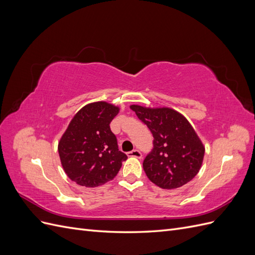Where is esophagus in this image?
I'll list each match as a JSON object with an SVG mask.
<instances>
[{
	"instance_id": "34e87169",
	"label": "esophagus",
	"mask_w": 255,
	"mask_h": 255,
	"mask_svg": "<svg viewBox=\"0 0 255 255\" xmlns=\"http://www.w3.org/2000/svg\"><path fill=\"white\" fill-rule=\"evenodd\" d=\"M128 156L129 157H136V158H141L142 154L139 150H133V151H129L128 152Z\"/></svg>"
}]
</instances>
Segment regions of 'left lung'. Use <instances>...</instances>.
Here are the masks:
<instances>
[{"label":"left lung","mask_w":255,"mask_h":255,"mask_svg":"<svg viewBox=\"0 0 255 255\" xmlns=\"http://www.w3.org/2000/svg\"><path fill=\"white\" fill-rule=\"evenodd\" d=\"M129 107L154 138L153 149L142 163L149 180L160 188L173 189L194 179L201 168L205 149L188 120L167 107Z\"/></svg>","instance_id":"obj_1"}]
</instances>
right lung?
Instances as JSON below:
<instances>
[{
  "instance_id": "1",
  "label": "right lung",
  "mask_w": 255,
  "mask_h": 255,
  "mask_svg": "<svg viewBox=\"0 0 255 255\" xmlns=\"http://www.w3.org/2000/svg\"><path fill=\"white\" fill-rule=\"evenodd\" d=\"M117 106L95 102L81 109L58 142V153L69 179L85 187H97L113 180L128 156L119 151L111 122Z\"/></svg>"
}]
</instances>
